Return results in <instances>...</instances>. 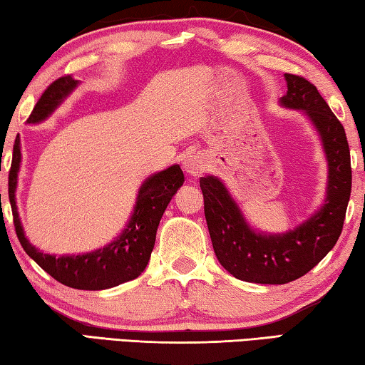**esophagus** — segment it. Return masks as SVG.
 <instances>
[{
	"label": "esophagus",
	"mask_w": 365,
	"mask_h": 365,
	"mask_svg": "<svg viewBox=\"0 0 365 365\" xmlns=\"http://www.w3.org/2000/svg\"><path fill=\"white\" fill-rule=\"evenodd\" d=\"M206 158L201 156V154H190L183 160V168L187 170V174L193 177H200L206 170Z\"/></svg>",
	"instance_id": "1"
}]
</instances>
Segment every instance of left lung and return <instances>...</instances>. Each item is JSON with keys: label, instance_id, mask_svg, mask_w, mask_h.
Listing matches in <instances>:
<instances>
[{"label": "left lung", "instance_id": "8db88e82", "mask_svg": "<svg viewBox=\"0 0 365 365\" xmlns=\"http://www.w3.org/2000/svg\"><path fill=\"white\" fill-rule=\"evenodd\" d=\"M285 78L288 91L282 96V104L309 115L329 160V188L322 209L294 230L282 235L257 233L246 224L219 178H200L209 235L219 262L235 279L265 285H283L299 279L329 255L341 235L353 182L349 145L341 122L316 85L294 73H285Z\"/></svg>", "mask_w": 365, "mask_h": 365}]
</instances>
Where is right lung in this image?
<instances>
[{
  "mask_svg": "<svg viewBox=\"0 0 365 365\" xmlns=\"http://www.w3.org/2000/svg\"><path fill=\"white\" fill-rule=\"evenodd\" d=\"M77 83V80H73L71 76L54 80L41 93L27 122L36 123L45 120L63 103L64 98L76 88ZM19 165L21 143L19 138H16L14 148H12L8 195L14 228L24 251L54 280H58L66 287L90 289V292L117 287L123 282L137 279L145 270L151 257L154 242H156L159 220L163 217L172 196L177 193V190L185 182L180 165H172L169 169L158 172L141 185L132 219L115 242L103 250L88 252V255L56 257L36 250L35 246L29 243L26 235H24L16 206V185Z\"/></svg>",
  "mask_w": 365,
  "mask_h": 365,
  "instance_id": "right-lung-1",
  "label": "right lung"
}]
</instances>
